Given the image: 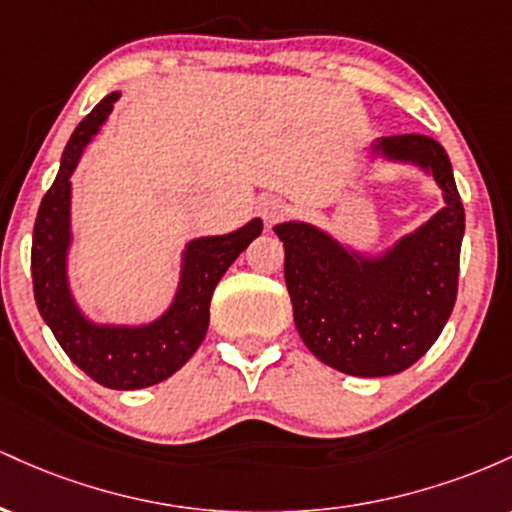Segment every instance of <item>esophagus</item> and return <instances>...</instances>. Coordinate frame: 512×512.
Returning <instances> with one entry per match:
<instances>
[{
	"instance_id": "34e87169",
	"label": "esophagus",
	"mask_w": 512,
	"mask_h": 512,
	"mask_svg": "<svg viewBox=\"0 0 512 512\" xmlns=\"http://www.w3.org/2000/svg\"><path fill=\"white\" fill-rule=\"evenodd\" d=\"M260 214H262L264 223H267V226H272V223L281 221L286 214H289V207H286L284 199H279V197H267V199H262Z\"/></svg>"
}]
</instances>
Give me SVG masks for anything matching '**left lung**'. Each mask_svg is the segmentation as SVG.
I'll list each match as a JSON object with an SVG mask.
<instances>
[{
  "mask_svg": "<svg viewBox=\"0 0 512 512\" xmlns=\"http://www.w3.org/2000/svg\"><path fill=\"white\" fill-rule=\"evenodd\" d=\"M370 158L411 163L436 180L445 207L383 252L354 250L305 221L276 223L284 276L303 344L334 370L383 378L414 366L443 332L457 298L464 209L436 139L397 134Z\"/></svg>",
  "mask_w": 512,
  "mask_h": 512,
  "instance_id": "1",
  "label": "left lung"
}]
</instances>
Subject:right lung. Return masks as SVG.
<instances>
[{"mask_svg": "<svg viewBox=\"0 0 512 512\" xmlns=\"http://www.w3.org/2000/svg\"><path fill=\"white\" fill-rule=\"evenodd\" d=\"M120 91L108 93L64 146L60 173L43 197L33 226L31 272L40 315L72 361L110 390H142L170 378L190 361L209 330L216 284L236 257L262 233V219L223 236L190 240L182 250L180 281L163 315L144 325L93 322L76 303L69 284L72 250V173L91 139L101 132Z\"/></svg>", "mask_w": 512, "mask_h": 512, "instance_id": "1", "label": "right lung"}]
</instances>
